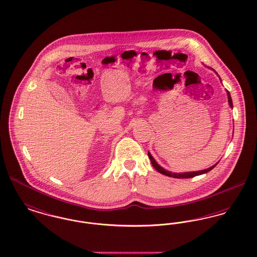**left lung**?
<instances>
[{
  "label": "left lung",
  "mask_w": 257,
  "mask_h": 257,
  "mask_svg": "<svg viewBox=\"0 0 257 257\" xmlns=\"http://www.w3.org/2000/svg\"><path fill=\"white\" fill-rule=\"evenodd\" d=\"M227 95H228V102H229V105L231 107H233V103H232V99H231V95H230V93L227 91ZM148 157L149 159L151 160V163H152V165L154 166V168L157 170V171H159L160 173H162L163 175L168 176V177H173V178H177V179H180V178H183V179H186V178H192V177H195V176L201 175V174H204V173H207V172H209V171H211L215 166H216V164L215 165H213L212 167H210V168H208V169H205V170H201V171H196V172H187V173H172V172H170V171H167V170H165L164 168H162V166H160L157 162L154 160V158L151 156V154L148 153Z\"/></svg>",
  "instance_id": "left-lung-1"
}]
</instances>
